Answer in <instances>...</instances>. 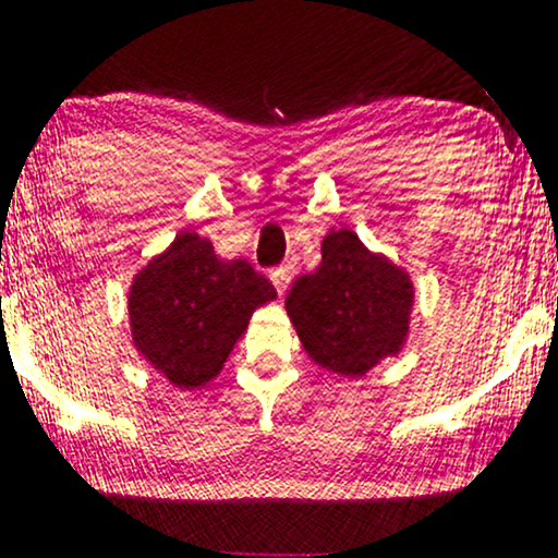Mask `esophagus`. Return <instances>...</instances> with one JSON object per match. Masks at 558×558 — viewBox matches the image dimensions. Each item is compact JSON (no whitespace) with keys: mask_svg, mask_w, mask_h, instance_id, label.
I'll return each instance as SVG.
<instances>
[{"mask_svg":"<svg viewBox=\"0 0 558 558\" xmlns=\"http://www.w3.org/2000/svg\"><path fill=\"white\" fill-rule=\"evenodd\" d=\"M290 277H292L290 266H279V268H274L271 274H268V279H271V284L277 287L279 295L287 290V284H290Z\"/></svg>","mask_w":558,"mask_h":558,"instance_id":"34e87169","label":"esophagus"}]
</instances>
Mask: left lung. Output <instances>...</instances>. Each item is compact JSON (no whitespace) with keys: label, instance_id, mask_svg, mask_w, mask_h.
<instances>
[{"label":"left lung","instance_id":"8db88e82","mask_svg":"<svg viewBox=\"0 0 558 558\" xmlns=\"http://www.w3.org/2000/svg\"><path fill=\"white\" fill-rule=\"evenodd\" d=\"M412 305L410 271L373 253L351 229L327 231L319 268L292 281L284 298L311 362L343 377H362L399 356Z\"/></svg>","mask_w":558,"mask_h":558}]
</instances>
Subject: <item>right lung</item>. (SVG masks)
Returning <instances> with one entry per match:
<instances>
[{
  "label": "right lung",
  "mask_w": 558,
  "mask_h": 558,
  "mask_svg": "<svg viewBox=\"0 0 558 558\" xmlns=\"http://www.w3.org/2000/svg\"><path fill=\"white\" fill-rule=\"evenodd\" d=\"M277 290L247 260H220L213 242L181 231L130 281L128 319L143 362L181 391L220 375L255 308Z\"/></svg>",
  "instance_id": "obj_1"
}]
</instances>
